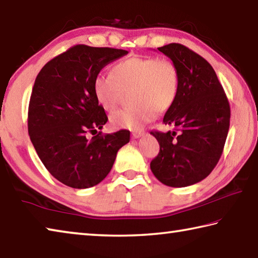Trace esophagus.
Returning a JSON list of instances; mask_svg holds the SVG:
<instances>
[{"instance_id": "esophagus-1", "label": "esophagus", "mask_w": 258, "mask_h": 258, "mask_svg": "<svg viewBox=\"0 0 258 258\" xmlns=\"http://www.w3.org/2000/svg\"><path fill=\"white\" fill-rule=\"evenodd\" d=\"M144 133L142 132V131H134V132L132 133V138L133 139H139V138H141V136H142Z\"/></svg>"}]
</instances>
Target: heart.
I'll list each match as a JSON object with an SVG mask.
<instances>
[{
	"mask_svg": "<svg viewBox=\"0 0 258 258\" xmlns=\"http://www.w3.org/2000/svg\"><path fill=\"white\" fill-rule=\"evenodd\" d=\"M180 75L176 64L158 57H133L114 64L110 75L96 76L95 99L106 110L114 109L124 92H130L128 107L110 115L117 128L140 130L154 118L156 110H169L178 97Z\"/></svg>",
	"mask_w": 258,
	"mask_h": 258,
	"instance_id": "1",
	"label": "heart"
}]
</instances>
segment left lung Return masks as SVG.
<instances>
[{
    "mask_svg": "<svg viewBox=\"0 0 258 258\" xmlns=\"http://www.w3.org/2000/svg\"><path fill=\"white\" fill-rule=\"evenodd\" d=\"M176 64L178 97L163 117L173 131L151 132L160 152L151 161L155 178L165 185L182 188L210 174L223 153L229 130L230 107L211 64L180 43L158 48Z\"/></svg>",
    "mask_w": 258,
    "mask_h": 258,
    "instance_id": "8db88e82",
    "label": "left lung"
}]
</instances>
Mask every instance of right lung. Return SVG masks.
<instances>
[{
    "mask_svg": "<svg viewBox=\"0 0 258 258\" xmlns=\"http://www.w3.org/2000/svg\"><path fill=\"white\" fill-rule=\"evenodd\" d=\"M127 53L77 44L45 63L35 78L28 112L30 140L50 174L70 188L102 182L118 150L130 142L127 130L88 138L108 120L95 99L94 79Z\"/></svg>",
    "mask_w": 258,
    "mask_h": 258,
    "instance_id": "1",
    "label": "right lung"
}]
</instances>
